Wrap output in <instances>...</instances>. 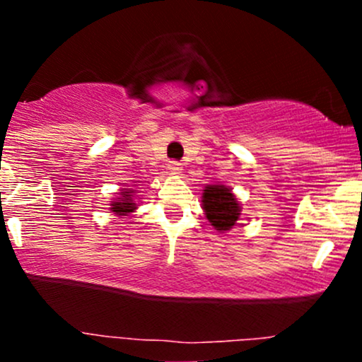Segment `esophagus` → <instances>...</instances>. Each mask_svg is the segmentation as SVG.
<instances>
[{
	"label": "esophagus",
	"instance_id": "obj_1",
	"mask_svg": "<svg viewBox=\"0 0 362 362\" xmlns=\"http://www.w3.org/2000/svg\"><path fill=\"white\" fill-rule=\"evenodd\" d=\"M168 170L172 173H175V175H178V173H182V170H184V167H182L180 161L172 160V161H168Z\"/></svg>",
	"mask_w": 362,
	"mask_h": 362
}]
</instances>
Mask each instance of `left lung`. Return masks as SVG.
I'll return each mask as SVG.
<instances>
[{
	"label": "left lung",
	"mask_w": 362,
	"mask_h": 362,
	"mask_svg": "<svg viewBox=\"0 0 362 362\" xmlns=\"http://www.w3.org/2000/svg\"><path fill=\"white\" fill-rule=\"evenodd\" d=\"M207 219L219 231L230 230L240 216L238 201L230 189L223 185H207L202 195Z\"/></svg>",
	"instance_id": "1"
}]
</instances>
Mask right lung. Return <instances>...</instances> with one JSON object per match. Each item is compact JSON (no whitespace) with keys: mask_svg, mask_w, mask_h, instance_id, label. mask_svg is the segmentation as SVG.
Returning a JSON list of instances; mask_svg holds the SVG:
<instances>
[{"mask_svg":"<svg viewBox=\"0 0 362 362\" xmlns=\"http://www.w3.org/2000/svg\"><path fill=\"white\" fill-rule=\"evenodd\" d=\"M132 209H136V207H134V202L131 201V192H124L122 197H120L117 202H114V204H112V211L117 214L131 213Z\"/></svg>","mask_w":362,"mask_h":362,"instance_id":"obj_1","label":"right lung"}]
</instances>
